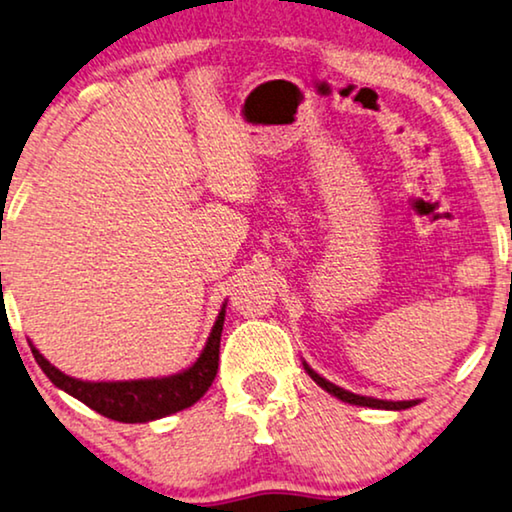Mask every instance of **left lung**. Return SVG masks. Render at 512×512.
Instances as JSON below:
<instances>
[{
	"instance_id": "obj_1",
	"label": "left lung",
	"mask_w": 512,
	"mask_h": 512,
	"mask_svg": "<svg viewBox=\"0 0 512 512\" xmlns=\"http://www.w3.org/2000/svg\"><path fill=\"white\" fill-rule=\"evenodd\" d=\"M304 370L309 372V377L316 381V384L320 388H325L327 393H332L335 398L344 400V403H351V405H360V407H374V410H407V407L417 405V400H403V403H393V400H377V398H365V395H356L351 391H344V388H339L335 384H330V381L320 377V374H316L311 370L309 365L304 363Z\"/></svg>"
}]
</instances>
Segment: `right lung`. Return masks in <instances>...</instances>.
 <instances>
[{
    "label": "right lung",
    "instance_id": "1",
    "mask_svg": "<svg viewBox=\"0 0 512 512\" xmlns=\"http://www.w3.org/2000/svg\"><path fill=\"white\" fill-rule=\"evenodd\" d=\"M224 325V306L217 316L213 332L199 360L189 370L163 379H135V381H81L70 374L56 370L34 346L32 356L58 388L74 395L102 417L121 421V424H142L168 417V414L192 407L203 398L213 384L217 365H220V337Z\"/></svg>",
    "mask_w": 512,
    "mask_h": 512
}]
</instances>
